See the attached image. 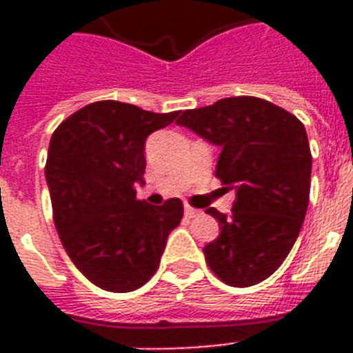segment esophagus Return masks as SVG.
<instances>
[{
  "mask_svg": "<svg viewBox=\"0 0 353 353\" xmlns=\"http://www.w3.org/2000/svg\"><path fill=\"white\" fill-rule=\"evenodd\" d=\"M185 216L187 218H196V216H199V210L190 207V205H185Z\"/></svg>",
  "mask_w": 353,
  "mask_h": 353,
  "instance_id": "esophagus-1",
  "label": "esophagus"
}]
</instances>
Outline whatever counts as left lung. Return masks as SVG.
Returning a JSON list of instances; mask_svg holds the SVG:
<instances>
[{"label": "left lung", "mask_w": 353, "mask_h": 353, "mask_svg": "<svg viewBox=\"0 0 353 353\" xmlns=\"http://www.w3.org/2000/svg\"><path fill=\"white\" fill-rule=\"evenodd\" d=\"M176 122L220 146L216 177L236 194L231 216L207 209L220 236L203 247L205 260L227 285L262 282L290 254L306 216L312 152L304 124L256 97L221 99Z\"/></svg>", "instance_id": "obj_1"}]
</instances>
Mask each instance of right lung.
<instances>
[{"label":"right lung","instance_id":"1","mask_svg":"<svg viewBox=\"0 0 353 353\" xmlns=\"http://www.w3.org/2000/svg\"><path fill=\"white\" fill-rule=\"evenodd\" d=\"M177 115L101 101L52 133L46 179L54 225L80 273L102 290L128 293L146 284L181 221V199L152 207L135 192V183L144 185L146 137Z\"/></svg>","mask_w":353,"mask_h":353}]
</instances>
